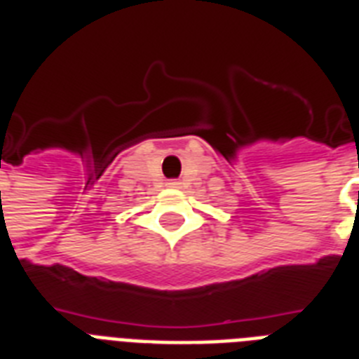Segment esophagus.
<instances>
[{"label":"esophagus","mask_w":359,"mask_h":359,"mask_svg":"<svg viewBox=\"0 0 359 359\" xmlns=\"http://www.w3.org/2000/svg\"><path fill=\"white\" fill-rule=\"evenodd\" d=\"M165 186H168V188H171V190H179L180 182H179V180H169Z\"/></svg>","instance_id":"esophagus-1"}]
</instances>
